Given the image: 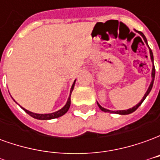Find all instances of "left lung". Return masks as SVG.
<instances>
[{"label":"left lung","instance_id":"8db88e82","mask_svg":"<svg viewBox=\"0 0 160 160\" xmlns=\"http://www.w3.org/2000/svg\"><path fill=\"white\" fill-rule=\"evenodd\" d=\"M138 33H139V34H140V35H141V36L143 38V39H144V42H146V44H147L148 48H149V46H148V40H147V38H146V37H145L144 34L141 32H138ZM149 52H150V57H151L152 62H153V55H152V51L150 48H149ZM154 77H155V68H154V64H153V66H152V81H151V84H150V86H149V87H148V91H147V92L145 93L144 97H143V98L141 99V102H140L139 104H136L135 106H134L133 108H131V109H128V110H124V111H110V110H107V109H104V108L102 107V106H101L100 104H98V103H97L98 105V107H99V109H100L101 111H104V112H110V113H117V114H120V115L130 114V113H132V112H134V111H135L136 110H137V108L139 107V106H140L141 104H142V102L145 100V98H147V96H148V94H149V92H151L152 88V86H153Z\"/></svg>","mask_w":160,"mask_h":160}]
</instances>
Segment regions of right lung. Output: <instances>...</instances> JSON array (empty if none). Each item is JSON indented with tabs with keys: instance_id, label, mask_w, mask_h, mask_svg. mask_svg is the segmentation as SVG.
<instances>
[{
	"instance_id": "right-lung-1",
	"label": "right lung",
	"mask_w": 160,
	"mask_h": 160,
	"mask_svg": "<svg viewBox=\"0 0 160 160\" xmlns=\"http://www.w3.org/2000/svg\"><path fill=\"white\" fill-rule=\"evenodd\" d=\"M74 83H75V80H74V82H73V86L71 87V90H70V95L69 98H68V99L67 101V104H65V106L63 108H62L61 110H59L58 111H56V112H54V113H49V114H37V113H33V112H31V111H27L26 110L25 108L21 107L24 110V111H26L27 114H29L31 117H32L33 118H36V119H38V120H50V119H54V118H60V117H62L63 115L66 113L67 111H68V109L70 107V104H71V99H70V97H71V93H72V92L73 90V87H74Z\"/></svg>"
}]
</instances>
